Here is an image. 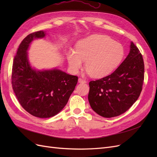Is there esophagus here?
<instances>
[{
	"label": "esophagus",
	"instance_id": "34e87169",
	"mask_svg": "<svg viewBox=\"0 0 157 157\" xmlns=\"http://www.w3.org/2000/svg\"><path fill=\"white\" fill-rule=\"evenodd\" d=\"M78 80V82H79V83H86V80L82 79V78H79Z\"/></svg>",
	"mask_w": 157,
	"mask_h": 157
}]
</instances>
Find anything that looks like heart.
Listing matches in <instances>:
<instances>
[{
	"label": "heart",
	"mask_w": 157,
	"mask_h": 157,
	"mask_svg": "<svg viewBox=\"0 0 157 157\" xmlns=\"http://www.w3.org/2000/svg\"><path fill=\"white\" fill-rule=\"evenodd\" d=\"M124 56L122 46L106 35H94L78 41L76 50L70 48L67 59L71 71L77 73L86 60V72L94 78L112 73Z\"/></svg>",
	"instance_id": "heart-1"
}]
</instances>
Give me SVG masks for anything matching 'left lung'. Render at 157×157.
I'll return each mask as SVG.
<instances>
[{"instance_id":"1","label":"left lung","mask_w":157,"mask_h":157,"mask_svg":"<svg viewBox=\"0 0 157 157\" xmlns=\"http://www.w3.org/2000/svg\"><path fill=\"white\" fill-rule=\"evenodd\" d=\"M144 79V63L140 50L130 42V52L114 72L89 82L92 109L105 118L124 113L138 99Z\"/></svg>"}]
</instances>
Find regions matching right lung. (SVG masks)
Listing matches in <instances>:
<instances>
[{"label": "right lung", "instance_id": "right-lung-1", "mask_svg": "<svg viewBox=\"0 0 157 157\" xmlns=\"http://www.w3.org/2000/svg\"><path fill=\"white\" fill-rule=\"evenodd\" d=\"M46 35L40 31L22 40L13 59L12 84L18 101L31 115L50 118L67 104L78 82V77L59 69H36L30 63L27 51L31 42Z\"/></svg>", "mask_w": 157, "mask_h": 157}]
</instances>
